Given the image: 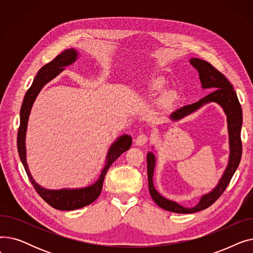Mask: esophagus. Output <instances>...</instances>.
<instances>
[{"label": "esophagus", "mask_w": 253, "mask_h": 253, "mask_svg": "<svg viewBox=\"0 0 253 253\" xmlns=\"http://www.w3.org/2000/svg\"><path fill=\"white\" fill-rule=\"evenodd\" d=\"M148 139H149L148 135L140 134V135H138V136L136 137V139H135V144H136V145H139V147H141V145L147 143Z\"/></svg>", "instance_id": "34e87169"}]
</instances>
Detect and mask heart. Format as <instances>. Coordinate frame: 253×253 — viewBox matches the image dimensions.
<instances>
[{"instance_id":"1","label":"heart","mask_w":253,"mask_h":253,"mask_svg":"<svg viewBox=\"0 0 253 253\" xmlns=\"http://www.w3.org/2000/svg\"><path fill=\"white\" fill-rule=\"evenodd\" d=\"M166 85L165 80L160 78V77H153L150 80H148L147 83L144 85V89L145 92L149 93V94H156V93L160 92ZM175 99V95L173 93L168 91L165 92L164 94L161 97V102L164 105H168L170 103H172Z\"/></svg>"}]
</instances>
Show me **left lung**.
Returning a JSON list of instances; mask_svg holds the SVG:
<instances>
[{"mask_svg": "<svg viewBox=\"0 0 253 253\" xmlns=\"http://www.w3.org/2000/svg\"><path fill=\"white\" fill-rule=\"evenodd\" d=\"M190 63L194 66L199 73L201 85L203 89L213 90L211 93L199 101L185 105L183 108L172 113L170 118L172 121L177 122L199 109L203 105L215 102L223 110L227 116L228 132H229V144H230V155L229 162L225 167L223 173L218 180L216 187L207 194H204L200 201L194 207H184L175 201L169 200L159 193L154 185V171L156 166V157L153 152H149L147 155L148 163V180L150 194L155 203L165 210L175 212V213H195V212L204 210L210 205L213 204L220 195L227 189L235 171L237 170L242 156V141H241V128H242V109L241 104L238 100L236 92L232 84L228 81L220 72L213 68L209 62L199 59L191 58Z\"/></svg>", "mask_w": 253, "mask_h": 253, "instance_id": "obj_1", "label": "left lung"}]
</instances>
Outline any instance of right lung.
Returning <instances> with one entry per match:
<instances>
[{
	"instance_id": "right-lung-1",
	"label": "right lung",
	"mask_w": 253,
	"mask_h": 253,
	"mask_svg": "<svg viewBox=\"0 0 253 253\" xmlns=\"http://www.w3.org/2000/svg\"><path fill=\"white\" fill-rule=\"evenodd\" d=\"M78 55L79 52L76 49H66L52 61L45 64L43 68L38 72V75L35 77L34 82L30 89L26 91L22 101V105L20 109V125L17 134V149L20 160L25 169L26 174H28L32 184L34 185L35 190L50 206L58 210L66 211L85 207L96 200L102 190L103 179L109 168L120 156L130 149L132 144V138L130 135L124 134L119 136L112 143L111 148L108 151V154H106L105 165L100 172L98 179L93 184L88 185V187L85 188L49 190L41 187L38 182H36V180L32 176L28 162H26L25 136L33 104L42 88L47 83H49L51 80L58 76L62 71H64V66L73 64L77 60Z\"/></svg>"
}]
</instances>
